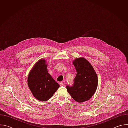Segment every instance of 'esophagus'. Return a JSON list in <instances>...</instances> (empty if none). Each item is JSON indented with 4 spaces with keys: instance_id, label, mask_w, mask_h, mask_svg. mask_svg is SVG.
Masks as SVG:
<instances>
[{
    "instance_id": "34e87169",
    "label": "esophagus",
    "mask_w": 128,
    "mask_h": 128,
    "mask_svg": "<svg viewBox=\"0 0 128 128\" xmlns=\"http://www.w3.org/2000/svg\"><path fill=\"white\" fill-rule=\"evenodd\" d=\"M60 86H65V84H64L63 82H61L60 83Z\"/></svg>"
}]
</instances>
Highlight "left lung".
<instances>
[{"label": "left lung", "instance_id": "1", "mask_svg": "<svg viewBox=\"0 0 128 128\" xmlns=\"http://www.w3.org/2000/svg\"><path fill=\"white\" fill-rule=\"evenodd\" d=\"M76 70V76L72 86L66 88L71 97L78 102H83L91 98L96 92L98 78L92 66L84 58H78L73 61Z\"/></svg>", "mask_w": 128, "mask_h": 128}]
</instances>
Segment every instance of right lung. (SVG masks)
<instances>
[{
	"mask_svg": "<svg viewBox=\"0 0 128 128\" xmlns=\"http://www.w3.org/2000/svg\"><path fill=\"white\" fill-rule=\"evenodd\" d=\"M28 85L33 96L40 101L50 99L60 86L48 73L44 59L39 60L30 71Z\"/></svg>",
	"mask_w": 128,
	"mask_h": 128,
	"instance_id": "add662e5",
	"label": "right lung"
}]
</instances>
